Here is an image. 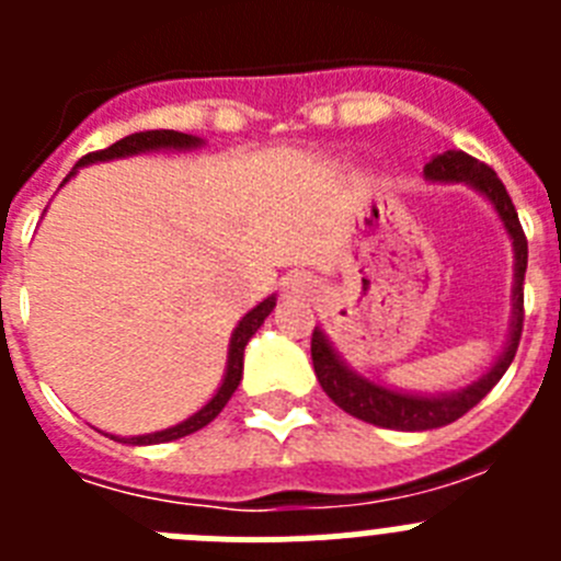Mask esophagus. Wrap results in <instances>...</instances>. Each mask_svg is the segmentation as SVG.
<instances>
[{"mask_svg":"<svg viewBox=\"0 0 561 561\" xmlns=\"http://www.w3.org/2000/svg\"><path fill=\"white\" fill-rule=\"evenodd\" d=\"M317 291V280L309 272H291L284 277V295L291 300H309Z\"/></svg>","mask_w":561,"mask_h":561,"instance_id":"obj_1","label":"esophagus"}]
</instances>
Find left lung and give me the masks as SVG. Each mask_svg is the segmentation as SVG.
Returning <instances> with one entry per match:
<instances>
[{
    "label": "left lung",
    "instance_id": "left-lung-1",
    "mask_svg": "<svg viewBox=\"0 0 561 561\" xmlns=\"http://www.w3.org/2000/svg\"><path fill=\"white\" fill-rule=\"evenodd\" d=\"M424 180L440 182V185H466L472 187L478 196H483L497 219L503 221L505 236L512 238L514 250V286H512V320H508V334H505L503 351L492 362V368L469 381L460 390H447V393H415V390H401L385 381L368 379L359 370L348 365V359L336 351L331 336L325 334L323 325H314L311 334V362L320 388L325 390L336 408L359 421H368L376 427L404 430V433H424V430L447 427L453 421L483 399L489 390L503 379V374L512 365L517 354L519 334H523V280L525 266H528V241L519 227L517 210L512 205V196L505 193L497 173L483 162L472 160L463 151H444L435 153L433 160L424 165Z\"/></svg>",
    "mask_w": 561,
    "mask_h": 561
}]
</instances>
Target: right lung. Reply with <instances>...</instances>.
I'll return each mask as SVG.
<instances>
[{
    "instance_id": "obj_1",
    "label": "right lung",
    "mask_w": 561,
    "mask_h": 561,
    "mask_svg": "<svg viewBox=\"0 0 561 561\" xmlns=\"http://www.w3.org/2000/svg\"><path fill=\"white\" fill-rule=\"evenodd\" d=\"M205 146L202 137H193V134H182V131H171V128H153V131H137V134H128L123 140H117L114 146L103 148V151L95 153H87L81 162H78L72 171L67 173V180L61 182V187L67 185L72 176H76L81 168L87 165H95V162H112V160H126V157H137V153H153V151H196V148ZM277 304V295L264 297L261 304L252 306L238 325L232 329L230 334V345H227V365H225V376H221L219 388L210 399L202 404L199 410L193 415H187L185 421L180 424H173V427L165 430H157V433H146V435H108L112 440H121V444H131V447H151V444H165V440H176V438H185V435L196 433V430L207 427L216 415L225 410V404L230 401V396L236 393L238 385H241V374H244V348L247 342L255 336V331L264 325V320L270 317V311L275 309Z\"/></svg>"
}]
</instances>
